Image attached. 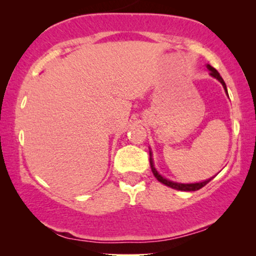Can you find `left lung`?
<instances>
[{
	"instance_id": "1",
	"label": "left lung",
	"mask_w": 256,
	"mask_h": 256,
	"mask_svg": "<svg viewBox=\"0 0 256 256\" xmlns=\"http://www.w3.org/2000/svg\"><path fill=\"white\" fill-rule=\"evenodd\" d=\"M206 68H208L210 76H212L213 78H216V80H218V82H220V84H222V87H224V90H225V92L227 93L226 84H225V82H224V79L222 78V76L219 74V72L216 71V70L214 68H212V66L208 65V64L206 65ZM227 96H228V94H227ZM149 154H150V166H152V171L154 176H155V177L157 178V180L160 182V183L164 184V185H166V186H169V188H174V190H180V191H197V190H199V188H204L205 185L208 184V182L211 180L212 178H213V177H211V178H208V180H204V182H199V183H188V184L176 183V182H172V180H168V178L163 177L162 174H158V171L156 170L155 166H154V160H152V150H149Z\"/></svg>"
}]
</instances>
